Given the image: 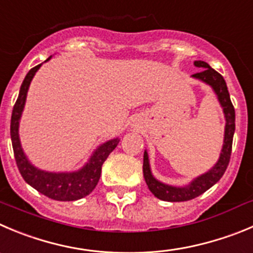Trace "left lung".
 Listing matches in <instances>:
<instances>
[{"label":"left lung","mask_w":253,"mask_h":253,"mask_svg":"<svg viewBox=\"0 0 253 253\" xmlns=\"http://www.w3.org/2000/svg\"><path fill=\"white\" fill-rule=\"evenodd\" d=\"M193 63H195L196 67L202 68V70L198 73L192 75V77L209 84L217 96V100H218L219 105L222 107L226 121L222 150L219 153L218 161L214 164L212 169L202 173L201 176L196 177L195 180H192L186 186H171L155 178V176L151 172L148 153L147 151H145V153H143V177H145V181L151 192L162 201H190L192 198L202 195L209 188H211L214 183L218 182L219 178L223 176L226 169H227L228 162H230L233 133H235V108H233L232 102H231L227 84H226L225 79L217 71H214L207 62H205V61H195Z\"/></svg>","instance_id":"obj_1"}]
</instances>
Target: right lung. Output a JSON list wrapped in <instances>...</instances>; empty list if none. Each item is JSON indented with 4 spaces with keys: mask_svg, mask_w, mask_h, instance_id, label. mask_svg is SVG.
Instances as JSON below:
<instances>
[{
    "mask_svg": "<svg viewBox=\"0 0 253 253\" xmlns=\"http://www.w3.org/2000/svg\"><path fill=\"white\" fill-rule=\"evenodd\" d=\"M51 57L52 56H49L44 62H47ZM41 66L42 63L28 71L22 84H21L17 101L13 106L12 117H11V141H12L16 164H17L23 180L40 193L52 198V200H56V201H76L80 198L86 197L94 190L98 180H100L103 162L106 161L108 155L117 147L120 138H112V140L106 141L105 143L98 146L91 155L87 164L77 171L48 172L37 169L31 164L21 146L18 128H20V120L23 108H25L26 97H27L31 81Z\"/></svg>",
    "mask_w": 253,
    "mask_h": 253,
    "instance_id": "right-lung-1",
    "label": "right lung"
}]
</instances>
